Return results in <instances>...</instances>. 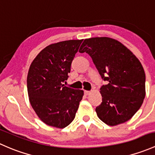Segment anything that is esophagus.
<instances>
[{
	"instance_id": "34e87169",
	"label": "esophagus",
	"mask_w": 155,
	"mask_h": 155,
	"mask_svg": "<svg viewBox=\"0 0 155 155\" xmlns=\"http://www.w3.org/2000/svg\"><path fill=\"white\" fill-rule=\"evenodd\" d=\"M91 93V91H87V90H85L84 91V94H85L86 95H88L89 94Z\"/></svg>"
}]
</instances>
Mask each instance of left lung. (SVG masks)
<instances>
[{"mask_svg":"<svg viewBox=\"0 0 155 155\" xmlns=\"http://www.w3.org/2000/svg\"><path fill=\"white\" fill-rule=\"evenodd\" d=\"M79 52H87L104 81L97 116L105 124L118 125L133 117L146 96V74L140 60L127 47L109 37L86 39Z\"/></svg>","mask_w":155,"mask_h":155,"instance_id":"obj_1","label":"left lung"}]
</instances>
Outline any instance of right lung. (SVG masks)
<instances>
[{
  "label": "right lung",
  "mask_w": 155,
  "mask_h": 155,
  "mask_svg": "<svg viewBox=\"0 0 155 155\" xmlns=\"http://www.w3.org/2000/svg\"><path fill=\"white\" fill-rule=\"evenodd\" d=\"M83 39L49 45L30 65L27 79L29 101L46 125L64 128L74 120L84 91L67 87L71 64Z\"/></svg>",
  "instance_id": "1"
}]
</instances>
